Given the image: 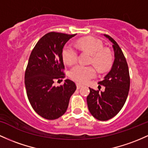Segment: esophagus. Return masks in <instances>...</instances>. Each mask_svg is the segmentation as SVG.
Returning <instances> with one entry per match:
<instances>
[{"mask_svg": "<svg viewBox=\"0 0 148 148\" xmlns=\"http://www.w3.org/2000/svg\"><path fill=\"white\" fill-rule=\"evenodd\" d=\"M82 84H77V89L81 88H82Z\"/></svg>", "mask_w": 148, "mask_h": 148, "instance_id": "obj_1", "label": "esophagus"}]
</instances>
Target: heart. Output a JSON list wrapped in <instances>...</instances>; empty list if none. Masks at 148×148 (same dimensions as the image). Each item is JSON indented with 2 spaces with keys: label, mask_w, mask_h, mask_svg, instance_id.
I'll return each mask as SVG.
<instances>
[{
  "label": "heart",
  "mask_w": 148,
  "mask_h": 148,
  "mask_svg": "<svg viewBox=\"0 0 148 148\" xmlns=\"http://www.w3.org/2000/svg\"><path fill=\"white\" fill-rule=\"evenodd\" d=\"M78 48L91 55L90 62L100 71L105 70L111 66L112 56L108 49H103V43L100 40L86 37L82 38L77 42ZM78 53L77 50L71 45H66L62 50L63 60L66 64L71 65L77 60ZM95 70L91 66H84L77 64L71 69L69 77L74 81L81 84L86 83L95 77Z\"/></svg>",
  "instance_id": "b5f03b06"
}]
</instances>
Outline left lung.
<instances>
[{
    "label": "left lung",
    "mask_w": 148,
    "mask_h": 148,
    "mask_svg": "<svg viewBox=\"0 0 148 148\" xmlns=\"http://www.w3.org/2000/svg\"><path fill=\"white\" fill-rule=\"evenodd\" d=\"M104 36L112 43L114 60L110 71L99 82L105 87V90L100 92L89 88L90 93L87 96L89 112L100 121L112 119L119 113L125 104L130 88L129 67L122 50L112 37Z\"/></svg>",
    "instance_id": "obj_1"
}]
</instances>
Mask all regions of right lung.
Returning <instances> with one entry per match:
<instances>
[{
    "instance_id": "right-lung-1",
    "label": "right lung",
    "mask_w": 148,
    "mask_h": 148,
    "mask_svg": "<svg viewBox=\"0 0 148 148\" xmlns=\"http://www.w3.org/2000/svg\"><path fill=\"white\" fill-rule=\"evenodd\" d=\"M75 36L58 32L46 34L37 42L29 57L24 76L27 97L36 112L46 119L62 116L77 89L75 83L69 79L60 86L53 85L55 81L64 77L63 48Z\"/></svg>"
}]
</instances>
